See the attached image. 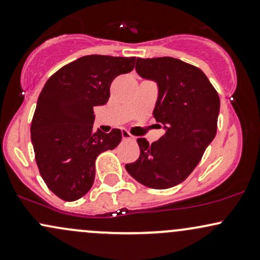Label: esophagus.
<instances>
[{"label":"esophagus","mask_w":260,"mask_h":260,"mask_svg":"<svg viewBox=\"0 0 260 260\" xmlns=\"http://www.w3.org/2000/svg\"><path fill=\"white\" fill-rule=\"evenodd\" d=\"M122 138L123 140H134V137L127 131H122Z\"/></svg>","instance_id":"1"}]
</instances>
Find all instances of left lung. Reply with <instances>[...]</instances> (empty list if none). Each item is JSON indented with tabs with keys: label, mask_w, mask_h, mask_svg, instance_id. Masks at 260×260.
I'll return each instance as SVG.
<instances>
[{
	"label": "left lung",
	"mask_w": 260,
	"mask_h": 260,
	"mask_svg": "<svg viewBox=\"0 0 260 260\" xmlns=\"http://www.w3.org/2000/svg\"><path fill=\"white\" fill-rule=\"evenodd\" d=\"M137 73L159 86L154 117L166 129L149 144L138 138V160L127 164L134 180L154 189L177 186L192 174L216 134L220 99L202 70L174 57L137 58Z\"/></svg>",
	"instance_id": "obj_1"
}]
</instances>
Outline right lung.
I'll list each match as a JSON object with an SVG mask.
<instances>
[{
	"label": "right lung",
	"instance_id": "obj_1",
	"mask_svg": "<svg viewBox=\"0 0 260 260\" xmlns=\"http://www.w3.org/2000/svg\"><path fill=\"white\" fill-rule=\"evenodd\" d=\"M136 57L83 56L52 74L39 95L30 133L35 160L46 186L73 202L90 189L95 160L120 144L122 133L95 132L94 107L105 105L112 80L131 72Z\"/></svg>",
	"mask_w": 260,
	"mask_h": 260
}]
</instances>
